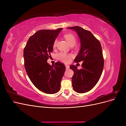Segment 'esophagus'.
I'll return each mask as SVG.
<instances>
[{"label":"esophagus","mask_w":126,"mask_h":126,"mask_svg":"<svg viewBox=\"0 0 126 126\" xmlns=\"http://www.w3.org/2000/svg\"><path fill=\"white\" fill-rule=\"evenodd\" d=\"M66 69H69V66L66 65Z\"/></svg>","instance_id":"esophagus-1"}]
</instances>
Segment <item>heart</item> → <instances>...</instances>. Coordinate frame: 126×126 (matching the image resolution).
I'll list each match as a JSON object with an SVG mask.
<instances>
[{"mask_svg": "<svg viewBox=\"0 0 126 126\" xmlns=\"http://www.w3.org/2000/svg\"><path fill=\"white\" fill-rule=\"evenodd\" d=\"M65 39L71 46H74L76 43V38L75 36L72 33H67L64 36ZM57 44V40L55 39L53 43V47L55 48ZM71 55L69 54H66L65 52H61L57 55V58L62 62L67 63L70 61Z\"/></svg>", "mask_w": 126, "mask_h": 126, "instance_id": "1", "label": "heart"}]
</instances>
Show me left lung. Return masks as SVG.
<instances>
[{
  "instance_id": "1",
  "label": "left lung",
  "mask_w": 126,
  "mask_h": 126,
  "mask_svg": "<svg viewBox=\"0 0 126 126\" xmlns=\"http://www.w3.org/2000/svg\"><path fill=\"white\" fill-rule=\"evenodd\" d=\"M68 28L75 30L80 40L81 48L74 62L83 61L82 68L71 65L74 71L71 78L74 90L78 93H85L92 89L99 80L104 68V60L100 43L93 33L79 26Z\"/></svg>"
}]
</instances>
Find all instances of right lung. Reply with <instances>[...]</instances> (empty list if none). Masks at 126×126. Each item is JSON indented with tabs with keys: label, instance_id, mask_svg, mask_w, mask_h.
Here are the masks:
<instances>
[{
	"label": "right lung",
	"instance_id": "1",
	"mask_svg": "<svg viewBox=\"0 0 126 126\" xmlns=\"http://www.w3.org/2000/svg\"><path fill=\"white\" fill-rule=\"evenodd\" d=\"M63 28L40 30L29 38L24 49L25 68L30 80L43 93L54 94L60 89L66 67L59 62L47 63L53 50V43Z\"/></svg>",
	"mask_w": 126,
	"mask_h": 126
}]
</instances>
